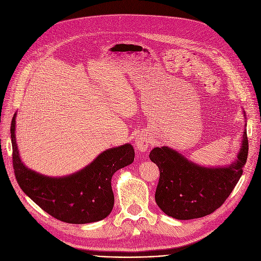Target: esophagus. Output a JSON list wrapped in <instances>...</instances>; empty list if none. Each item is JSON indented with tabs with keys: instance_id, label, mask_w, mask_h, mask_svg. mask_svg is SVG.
Segmentation results:
<instances>
[{
	"instance_id": "esophagus-1",
	"label": "esophagus",
	"mask_w": 261,
	"mask_h": 261,
	"mask_svg": "<svg viewBox=\"0 0 261 261\" xmlns=\"http://www.w3.org/2000/svg\"><path fill=\"white\" fill-rule=\"evenodd\" d=\"M135 147L138 148V150H140V151H142V152L146 151V150L149 147L148 136L144 133H140L135 139Z\"/></svg>"
}]
</instances>
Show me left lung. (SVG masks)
Instances as JSON below:
<instances>
[{"label": "left lung", "instance_id": "left-lung-1", "mask_svg": "<svg viewBox=\"0 0 261 261\" xmlns=\"http://www.w3.org/2000/svg\"><path fill=\"white\" fill-rule=\"evenodd\" d=\"M248 153L245 129L237 160L224 167L200 166L169 147L153 148L149 158L160 169L155 190L158 206L177 220H190L214 213L238 183Z\"/></svg>", "mask_w": 261, "mask_h": 261}]
</instances>
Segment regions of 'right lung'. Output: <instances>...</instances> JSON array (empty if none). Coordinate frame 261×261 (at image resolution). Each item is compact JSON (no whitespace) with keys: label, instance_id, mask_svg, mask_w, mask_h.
<instances>
[{"label":"right lung","instance_id":"obj_1","mask_svg":"<svg viewBox=\"0 0 261 261\" xmlns=\"http://www.w3.org/2000/svg\"><path fill=\"white\" fill-rule=\"evenodd\" d=\"M16 115L11 120L12 165L25 195L60 221L85 224L100 221L112 212V175L134 161L131 144L110 148L91 164L71 175L50 177L27 168L20 159L16 142Z\"/></svg>","mask_w":261,"mask_h":261}]
</instances>
